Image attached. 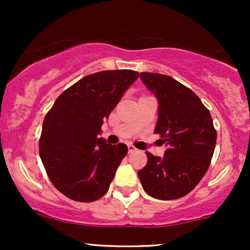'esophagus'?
<instances>
[{
  "label": "esophagus",
  "mask_w": 250,
  "mask_h": 250,
  "mask_svg": "<svg viewBox=\"0 0 250 250\" xmlns=\"http://www.w3.org/2000/svg\"><path fill=\"white\" fill-rule=\"evenodd\" d=\"M137 149L134 147L133 145H128V153L129 154H131V153H134V151H136Z\"/></svg>",
  "instance_id": "obj_1"
}]
</instances>
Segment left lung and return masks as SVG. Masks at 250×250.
I'll list each match as a JSON object with an SVG mask.
<instances>
[{"label":"left lung","mask_w":250,"mask_h":250,"mask_svg":"<svg viewBox=\"0 0 250 250\" xmlns=\"http://www.w3.org/2000/svg\"><path fill=\"white\" fill-rule=\"evenodd\" d=\"M140 77L159 100L155 134L168 149L162 159L147 151V165L137 175L150 196L180 199L207 173L216 143L213 120L196 94L173 77L153 73Z\"/></svg>","instance_id":"obj_1"}]
</instances>
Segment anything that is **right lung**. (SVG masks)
I'll return each instance as SVG.
<instances>
[{"label":"right lung","instance_id":"obj_1","mask_svg":"<svg viewBox=\"0 0 250 250\" xmlns=\"http://www.w3.org/2000/svg\"><path fill=\"white\" fill-rule=\"evenodd\" d=\"M139 75L121 69L84 76L65 89L45 115L40 156L51 183L69 199L93 202L108 191L128 148L108 145L97 135Z\"/></svg>","mask_w":250,"mask_h":250}]
</instances>
